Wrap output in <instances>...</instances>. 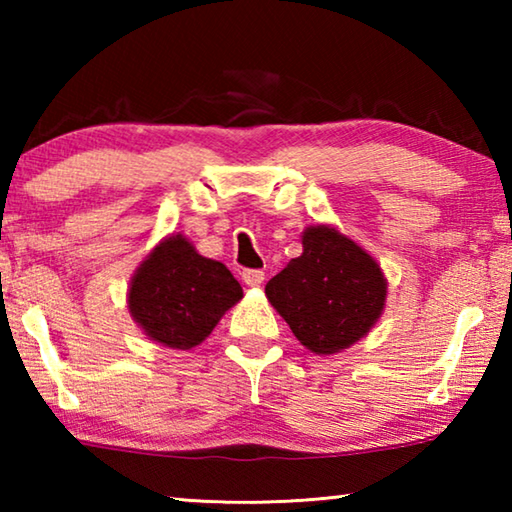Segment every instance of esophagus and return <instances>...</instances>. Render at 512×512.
<instances>
[{
  "label": "esophagus",
  "mask_w": 512,
  "mask_h": 512,
  "mask_svg": "<svg viewBox=\"0 0 512 512\" xmlns=\"http://www.w3.org/2000/svg\"><path fill=\"white\" fill-rule=\"evenodd\" d=\"M244 282L248 284V287H259V284L264 282V271H257V268H248V271H244Z\"/></svg>",
  "instance_id": "1"
}]
</instances>
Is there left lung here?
<instances>
[{
	"label": "left lung",
	"mask_w": 512,
	"mask_h": 512,
	"mask_svg": "<svg viewBox=\"0 0 512 512\" xmlns=\"http://www.w3.org/2000/svg\"><path fill=\"white\" fill-rule=\"evenodd\" d=\"M302 255L266 284V298L309 352L329 357L361 341L384 314L377 259L329 223L302 230Z\"/></svg>",
	"instance_id": "8db88e82"
}]
</instances>
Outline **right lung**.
Returning <instances> with one entry per match:
<instances>
[{
    "label": "right lung",
    "mask_w": 512,
    "mask_h": 512,
    "mask_svg": "<svg viewBox=\"0 0 512 512\" xmlns=\"http://www.w3.org/2000/svg\"><path fill=\"white\" fill-rule=\"evenodd\" d=\"M244 298L228 266L203 257L185 235H169L135 268L128 314L153 343L171 350L201 345Z\"/></svg>",
    "instance_id": "right-lung-1"
}]
</instances>
